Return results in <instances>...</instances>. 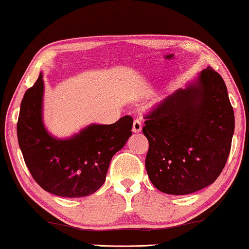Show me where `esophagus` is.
Wrapping results in <instances>:
<instances>
[{"instance_id": "34e87169", "label": "esophagus", "mask_w": 249, "mask_h": 249, "mask_svg": "<svg viewBox=\"0 0 249 249\" xmlns=\"http://www.w3.org/2000/svg\"><path fill=\"white\" fill-rule=\"evenodd\" d=\"M141 131H142V122L140 120H134V122H133V132L137 133Z\"/></svg>"}]
</instances>
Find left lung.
Masks as SVG:
<instances>
[{
  "mask_svg": "<svg viewBox=\"0 0 249 249\" xmlns=\"http://www.w3.org/2000/svg\"><path fill=\"white\" fill-rule=\"evenodd\" d=\"M145 120V168L158 190L189 195L216 181L227 162L235 129L233 109L219 73L211 67L201 70Z\"/></svg>",
  "mask_w": 249,
  "mask_h": 249,
  "instance_id": "obj_1",
  "label": "left lung"
}]
</instances>
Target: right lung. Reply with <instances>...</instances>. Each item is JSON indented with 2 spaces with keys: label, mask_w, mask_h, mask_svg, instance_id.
<instances>
[{
  "label": "right lung",
  "mask_w": 249,
  "mask_h": 249,
  "mask_svg": "<svg viewBox=\"0 0 249 249\" xmlns=\"http://www.w3.org/2000/svg\"><path fill=\"white\" fill-rule=\"evenodd\" d=\"M42 73L21 102L17 125L24 162L36 182L65 198L92 195L105 182L110 160L132 135L128 115L110 125L90 124L69 139L50 135L42 120Z\"/></svg>",
  "instance_id": "obj_1"
}]
</instances>
